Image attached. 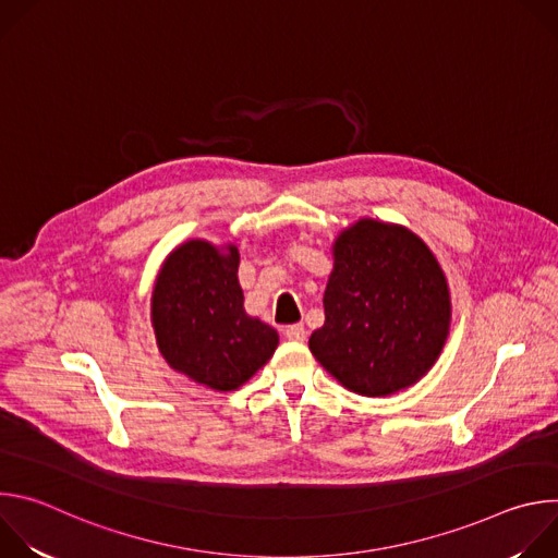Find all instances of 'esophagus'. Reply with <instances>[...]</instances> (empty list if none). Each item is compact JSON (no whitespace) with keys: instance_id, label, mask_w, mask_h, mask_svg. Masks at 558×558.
Instances as JSON below:
<instances>
[{"instance_id":"34e87169","label":"esophagus","mask_w":558,"mask_h":558,"mask_svg":"<svg viewBox=\"0 0 558 558\" xmlns=\"http://www.w3.org/2000/svg\"><path fill=\"white\" fill-rule=\"evenodd\" d=\"M284 338L291 340V342H304V338H306L304 325H289V327L284 329Z\"/></svg>"}]
</instances>
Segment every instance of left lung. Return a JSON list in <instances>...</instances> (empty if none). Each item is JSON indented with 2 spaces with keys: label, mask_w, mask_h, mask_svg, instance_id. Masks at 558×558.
Masks as SVG:
<instances>
[{
  "label": "left lung",
  "mask_w": 558,
  "mask_h": 558,
  "mask_svg": "<svg viewBox=\"0 0 558 558\" xmlns=\"http://www.w3.org/2000/svg\"><path fill=\"white\" fill-rule=\"evenodd\" d=\"M325 325L308 349L344 388L386 397L420 381L450 331L446 274L404 225L360 218L333 241Z\"/></svg>",
  "instance_id": "1"
}]
</instances>
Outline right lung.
<instances>
[{
    "label": "right lung",
    "mask_w": 558,
    "mask_h": 558,
    "mask_svg": "<svg viewBox=\"0 0 558 558\" xmlns=\"http://www.w3.org/2000/svg\"><path fill=\"white\" fill-rule=\"evenodd\" d=\"M238 265L233 243L192 238L163 260L151 291L158 351L174 371L214 390L243 386L278 347V331L243 306Z\"/></svg>",
    "instance_id": "right-lung-1"
}]
</instances>
